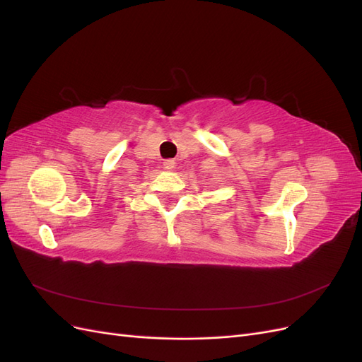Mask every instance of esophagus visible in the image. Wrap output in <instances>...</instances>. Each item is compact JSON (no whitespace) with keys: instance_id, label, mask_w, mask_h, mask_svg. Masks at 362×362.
Instances as JSON below:
<instances>
[{"instance_id":"esophagus-1","label":"esophagus","mask_w":362,"mask_h":362,"mask_svg":"<svg viewBox=\"0 0 362 362\" xmlns=\"http://www.w3.org/2000/svg\"><path fill=\"white\" fill-rule=\"evenodd\" d=\"M175 166H177V163H175V160H172V158H168L163 161V168L166 170H172V169H175Z\"/></svg>"}]
</instances>
